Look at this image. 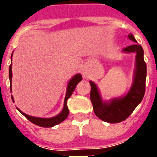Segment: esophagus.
<instances>
[{"label": "esophagus", "instance_id": "1", "mask_svg": "<svg viewBox=\"0 0 157 157\" xmlns=\"http://www.w3.org/2000/svg\"><path fill=\"white\" fill-rule=\"evenodd\" d=\"M82 75H83V76H84V77H86V74L85 72H82Z\"/></svg>", "mask_w": 157, "mask_h": 157}]
</instances>
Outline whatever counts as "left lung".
<instances>
[{"label":"left lung","instance_id":"8db88e82","mask_svg":"<svg viewBox=\"0 0 157 157\" xmlns=\"http://www.w3.org/2000/svg\"><path fill=\"white\" fill-rule=\"evenodd\" d=\"M128 39L137 43L135 37L129 34ZM128 53H136V70L134 83L128 94L121 98L113 99L111 102H102L99 95L97 86L92 82L91 84L90 98L93 106L96 116L103 121L116 124L125 120L141 102L145 92V79H146V64L144 60V50L141 45H129L123 49Z\"/></svg>","mask_w":157,"mask_h":157}]
</instances>
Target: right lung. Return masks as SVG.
Masks as SVG:
<instances>
[{
    "label": "right lung",
    "mask_w": 157,
    "mask_h": 157,
    "mask_svg": "<svg viewBox=\"0 0 157 157\" xmlns=\"http://www.w3.org/2000/svg\"><path fill=\"white\" fill-rule=\"evenodd\" d=\"M12 64L10 65L9 67V79H10V83H12ZM82 80V75L77 74L75 75L73 78L70 81L68 84V87H67V92H66V96H65V104H64V109L62 110V112L59 114V115L53 117V118H36V117H32V116H29L28 114H26L24 113H22V111L19 110V112L22 113L23 115L25 116L26 118L29 119V121L32 122L33 124H34L36 125H39L41 127H44V128H49V127H53L56 124H60L61 122L65 120V118H67L69 115V109L67 107V100L68 98L72 95V92H74L75 86L78 84L79 82H81ZM10 88H12V86H10Z\"/></svg>",
    "instance_id": "right-lung-1"
}]
</instances>
